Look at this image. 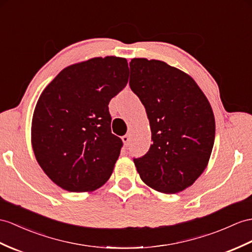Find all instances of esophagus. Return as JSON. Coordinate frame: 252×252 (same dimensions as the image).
Returning a JSON list of instances; mask_svg holds the SVG:
<instances>
[{
    "mask_svg": "<svg viewBox=\"0 0 252 252\" xmlns=\"http://www.w3.org/2000/svg\"><path fill=\"white\" fill-rule=\"evenodd\" d=\"M122 140H123V142H124V144L127 146L128 143H129V141H130V134L129 133H126L125 136L122 137Z\"/></svg>",
    "mask_w": 252,
    "mask_h": 252,
    "instance_id": "34e87169",
    "label": "esophagus"
}]
</instances>
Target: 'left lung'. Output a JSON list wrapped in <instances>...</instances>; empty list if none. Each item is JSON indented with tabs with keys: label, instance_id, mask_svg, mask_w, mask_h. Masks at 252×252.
<instances>
[{
	"label": "left lung",
	"instance_id": "left-lung-1",
	"mask_svg": "<svg viewBox=\"0 0 252 252\" xmlns=\"http://www.w3.org/2000/svg\"><path fill=\"white\" fill-rule=\"evenodd\" d=\"M129 85L143 103L153 144L133 162L147 186L176 193L203 173L215 140L210 101L186 72L162 61L132 59Z\"/></svg>",
	"mask_w": 252,
	"mask_h": 252
}]
</instances>
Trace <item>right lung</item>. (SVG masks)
Instances as JSON below:
<instances>
[{"label": "right lung", "mask_w": 252, "mask_h": 252, "mask_svg": "<svg viewBox=\"0 0 252 252\" xmlns=\"http://www.w3.org/2000/svg\"><path fill=\"white\" fill-rule=\"evenodd\" d=\"M127 60L93 58L66 67L36 103L32 146L40 168L67 191H93L112 174L123 145L109 102L126 87Z\"/></svg>", "instance_id": "obj_1"}]
</instances>
